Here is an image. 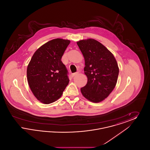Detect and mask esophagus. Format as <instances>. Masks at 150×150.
<instances>
[{
    "mask_svg": "<svg viewBox=\"0 0 150 150\" xmlns=\"http://www.w3.org/2000/svg\"><path fill=\"white\" fill-rule=\"evenodd\" d=\"M78 72H75V73H74V74H72L71 75V76L73 78L74 76H75V75H78Z\"/></svg>",
    "mask_w": 150,
    "mask_h": 150,
    "instance_id": "1",
    "label": "esophagus"
}]
</instances>
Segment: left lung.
I'll return each mask as SVG.
<instances>
[{
  "label": "left lung",
  "instance_id": "8db88e82",
  "mask_svg": "<svg viewBox=\"0 0 150 150\" xmlns=\"http://www.w3.org/2000/svg\"><path fill=\"white\" fill-rule=\"evenodd\" d=\"M85 60L84 74L88 78L80 91L92 102L106 98L116 86L119 69L113 54L102 44L93 39L77 42Z\"/></svg>",
  "mask_w": 150,
  "mask_h": 150
}]
</instances>
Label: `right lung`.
Returning <instances> with one entry per match:
<instances>
[{
    "label": "right lung",
    "instance_id": "1",
    "mask_svg": "<svg viewBox=\"0 0 150 150\" xmlns=\"http://www.w3.org/2000/svg\"><path fill=\"white\" fill-rule=\"evenodd\" d=\"M70 43L69 40L57 38L45 43L36 50L28 66L30 88L44 104L59 99L69 84L67 70L61 58Z\"/></svg>",
    "mask_w": 150,
    "mask_h": 150
}]
</instances>
